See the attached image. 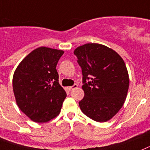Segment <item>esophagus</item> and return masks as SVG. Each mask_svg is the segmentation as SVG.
Instances as JSON below:
<instances>
[{"label":"esophagus","mask_w":150,"mask_h":150,"mask_svg":"<svg viewBox=\"0 0 150 150\" xmlns=\"http://www.w3.org/2000/svg\"><path fill=\"white\" fill-rule=\"evenodd\" d=\"M78 87H79V86H78V84H75L73 86H71V87H67V88H66V89H67L68 91H71V90L76 89V88H78Z\"/></svg>","instance_id":"1"}]
</instances>
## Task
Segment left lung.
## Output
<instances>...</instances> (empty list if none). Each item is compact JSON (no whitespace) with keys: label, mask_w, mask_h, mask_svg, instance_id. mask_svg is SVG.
<instances>
[{"label":"left lung","mask_w":150,"mask_h":150,"mask_svg":"<svg viewBox=\"0 0 150 150\" xmlns=\"http://www.w3.org/2000/svg\"><path fill=\"white\" fill-rule=\"evenodd\" d=\"M74 54L83 75L84 97L79 102L81 110L96 122L110 120L124 105L129 88L123 59L111 48L96 43L78 47Z\"/></svg>","instance_id":"8db88e82"}]
</instances>
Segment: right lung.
Instances as JSON below:
<instances>
[{"label":"right lung","instance_id":"right-lung-1","mask_svg":"<svg viewBox=\"0 0 150 150\" xmlns=\"http://www.w3.org/2000/svg\"><path fill=\"white\" fill-rule=\"evenodd\" d=\"M64 51L40 47L16 69L13 89L20 110L32 121L44 123L59 114L66 97L59 83L57 65Z\"/></svg>","mask_w":150,"mask_h":150}]
</instances>
